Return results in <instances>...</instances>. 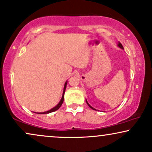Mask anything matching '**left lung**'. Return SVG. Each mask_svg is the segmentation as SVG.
<instances>
[{
  "mask_svg": "<svg viewBox=\"0 0 152 152\" xmlns=\"http://www.w3.org/2000/svg\"><path fill=\"white\" fill-rule=\"evenodd\" d=\"M118 46L119 47H120V48H121V49H124V48H123V47H122V44H121V43H120V42H118ZM86 103L88 104V106H89V107H90L91 109L94 110H96V109H95V108H94V107H92V106H91L90 105H89V103H88V102H87V100H86Z\"/></svg>",
  "mask_w": 152,
  "mask_h": 152,
  "instance_id": "left-lung-1",
  "label": "left lung"
}]
</instances>
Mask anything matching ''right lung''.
<instances>
[{
	"instance_id": "obj_1",
	"label": "right lung",
	"mask_w": 152,
	"mask_h": 152,
	"mask_svg": "<svg viewBox=\"0 0 152 152\" xmlns=\"http://www.w3.org/2000/svg\"><path fill=\"white\" fill-rule=\"evenodd\" d=\"M66 84H67V81L66 82L65 84H64V91H63V95H62V97H61V100L59 101V103H58L56 106H55L54 107H53L52 109L49 110L48 111H46V112H43V113H38V114H47V113H52V112H54V111L57 110L60 107H61L62 103H63L64 102V93H65V90H66Z\"/></svg>"
}]
</instances>
